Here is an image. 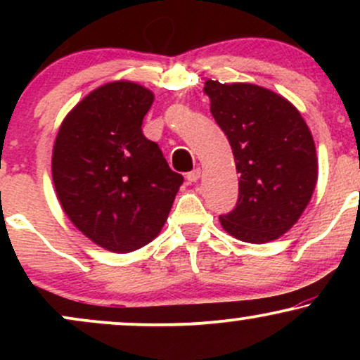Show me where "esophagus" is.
I'll list each match as a JSON object with an SVG mask.
<instances>
[{"instance_id":"34e87169","label":"esophagus","mask_w":360,"mask_h":360,"mask_svg":"<svg viewBox=\"0 0 360 360\" xmlns=\"http://www.w3.org/2000/svg\"><path fill=\"white\" fill-rule=\"evenodd\" d=\"M186 177H188L189 183H196V181L201 177V169H200V167L193 169L191 172H188V176H186Z\"/></svg>"}]
</instances>
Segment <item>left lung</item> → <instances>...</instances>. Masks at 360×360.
<instances>
[{
	"label": "left lung",
	"instance_id": "obj_1",
	"mask_svg": "<svg viewBox=\"0 0 360 360\" xmlns=\"http://www.w3.org/2000/svg\"><path fill=\"white\" fill-rule=\"evenodd\" d=\"M205 93L240 174L237 205L221 214V226L242 242L276 240L298 221L315 191L311 131L291 103L260 86L210 79Z\"/></svg>",
	"mask_w": 360,
	"mask_h": 360
}]
</instances>
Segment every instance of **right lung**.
I'll return each instance as SVG.
<instances>
[{
    "instance_id": "right-lung-1",
    "label": "right lung",
    "mask_w": 360,
    "mask_h": 360,
    "mask_svg": "<svg viewBox=\"0 0 360 360\" xmlns=\"http://www.w3.org/2000/svg\"><path fill=\"white\" fill-rule=\"evenodd\" d=\"M152 101L135 82L101 86L65 117L53 146L52 179L65 214L118 254L154 240L184 181L143 135Z\"/></svg>"
}]
</instances>
